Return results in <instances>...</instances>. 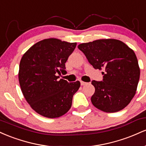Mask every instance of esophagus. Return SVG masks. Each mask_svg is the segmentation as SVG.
I'll list each match as a JSON object with an SVG mask.
<instances>
[{
  "label": "esophagus",
  "mask_w": 146,
  "mask_h": 146,
  "mask_svg": "<svg viewBox=\"0 0 146 146\" xmlns=\"http://www.w3.org/2000/svg\"><path fill=\"white\" fill-rule=\"evenodd\" d=\"M80 83H81L82 86H84V85H86V84H88V83L85 82H83V81H80Z\"/></svg>",
  "instance_id": "1"
}]
</instances>
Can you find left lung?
Returning <instances> with one entry per match:
<instances>
[{
    "label": "left lung",
    "mask_w": 146,
    "mask_h": 146,
    "mask_svg": "<svg viewBox=\"0 0 146 146\" xmlns=\"http://www.w3.org/2000/svg\"><path fill=\"white\" fill-rule=\"evenodd\" d=\"M78 47L94 68L104 71L102 81L91 82L95 88L93 105L106 113L123 109L135 96L140 77L133 50L115 39L97 40Z\"/></svg>",
    "instance_id": "obj_1"
}]
</instances>
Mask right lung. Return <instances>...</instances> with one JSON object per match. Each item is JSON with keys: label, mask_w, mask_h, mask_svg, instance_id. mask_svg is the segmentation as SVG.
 I'll list each match as a JSON object with an SVG mask.
<instances>
[{"label": "right lung", "mask_w": 146, "mask_h": 146, "mask_svg": "<svg viewBox=\"0 0 146 146\" xmlns=\"http://www.w3.org/2000/svg\"><path fill=\"white\" fill-rule=\"evenodd\" d=\"M77 43L48 38L33 44L22 57L18 80L25 100L37 113L48 118L62 116L71 108L79 81L68 82L65 63Z\"/></svg>", "instance_id": "right-lung-1"}]
</instances>
